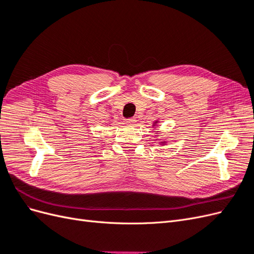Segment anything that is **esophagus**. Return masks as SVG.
I'll return each instance as SVG.
<instances>
[{"instance_id": "obj_1", "label": "esophagus", "mask_w": 254, "mask_h": 254, "mask_svg": "<svg viewBox=\"0 0 254 254\" xmlns=\"http://www.w3.org/2000/svg\"><path fill=\"white\" fill-rule=\"evenodd\" d=\"M134 123H135V119L134 118L125 120V124H127V125H134Z\"/></svg>"}]
</instances>
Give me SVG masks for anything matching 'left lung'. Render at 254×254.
<instances>
[{"mask_svg":"<svg viewBox=\"0 0 254 254\" xmlns=\"http://www.w3.org/2000/svg\"><path fill=\"white\" fill-rule=\"evenodd\" d=\"M157 122H158V121H156V122H155V124H157ZM153 126H156V125H153ZM161 143H163V142H161Z\"/></svg>","mask_w":254,"mask_h":254,"instance_id":"8db88e82","label":"left lung"}]
</instances>
